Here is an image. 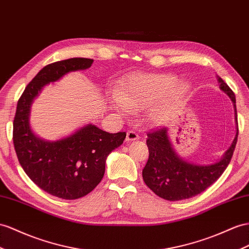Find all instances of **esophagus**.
<instances>
[{
  "label": "esophagus",
  "instance_id": "1",
  "mask_svg": "<svg viewBox=\"0 0 249 249\" xmlns=\"http://www.w3.org/2000/svg\"><path fill=\"white\" fill-rule=\"evenodd\" d=\"M136 140H139V135L133 130H128L126 133V141L127 142H131V141H136Z\"/></svg>",
  "mask_w": 249,
  "mask_h": 249
}]
</instances>
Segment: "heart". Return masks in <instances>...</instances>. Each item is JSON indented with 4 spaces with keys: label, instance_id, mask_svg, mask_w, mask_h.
Wrapping results in <instances>:
<instances>
[{
    "label": "heart",
    "instance_id": "heart-1",
    "mask_svg": "<svg viewBox=\"0 0 249 249\" xmlns=\"http://www.w3.org/2000/svg\"><path fill=\"white\" fill-rule=\"evenodd\" d=\"M188 91L186 83H179L173 74H133L120 82L111 104L122 113L155 104L150 117L158 120L173 111Z\"/></svg>",
    "mask_w": 249,
    "mask_h": 249
}]
</instances>
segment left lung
<instances>
[{
  "instance_id": "8db88e82",
  "label": "left lung",
  "mask_w": 249,
  "mask_h": 249,
  "mask_svg": "<svg viewBox=\"0 0 249 249\" xmlns=\"http://www.w3.org/2000/svg\"><path fill=\"white\" fill-rule=\"evenodd\" d=\"M218 80L221 90L232 101L238 124L235 95L224 81L221 78ZM238 133L239 129L231 146L219 162L204 166L185 162L176 154L168 139L166 127L148 132L146 144L149 157L142 171L145 184L157 196L168 201L185 200L201 194L218 180L228 166L238 141Z\"/></svg>"
}]
</instances>
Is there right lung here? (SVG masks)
Listing matches in <instances>:
<instances>
[{"mask_svg": "<svg viewBox=\"0 0 249 249\" xmlns=\"http://www.w3.org/2000/svg\"><path fill=\"white\" fill-rule=\"evenodd\" d=\"M92 62L72 58L41 69L18 99L14 120L12 139L22 168L44 191L65 200L79 199L95 188L104 176L107 156L123 143L126 132L109 133L89 124L59 141H44L30 129V105L44 85L87 69Z\"/></svg>", "mask_w": 249, "mask_h": 249, "instance_id": "add662e5", "label": "right lung"}]
</instances>
